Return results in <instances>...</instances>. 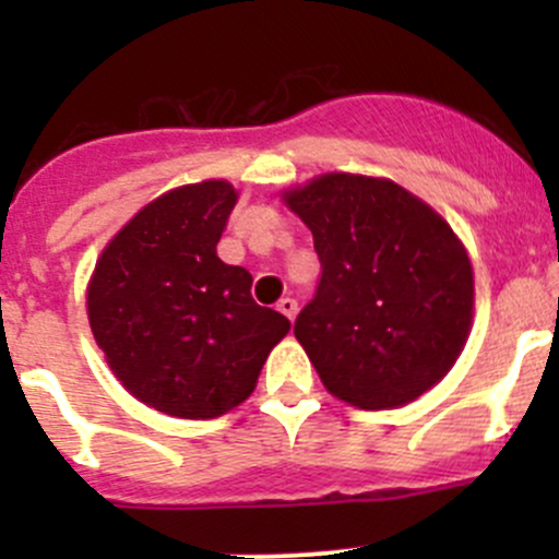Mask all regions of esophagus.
Masks as SVG:
<instances>
[{
  "label": "esophagus",
  "instance_id": "esophagus-1",
  "mask_svg": "<svg viewBox=\"0 0 559 559\" xmlns=\"http://www.w3.org/2000/svg\"><path fill=\"white\" fill-rule=\"evenodd\" d=\"M297 308H300V306H297V300H292V297H284V300L278 302V311L284 313L289 321L297 316Z\"/></svg>",
  "mask_w": 559,
  "mask_h": 559
}]
</instances>
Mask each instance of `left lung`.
Listing matches in <instances>:
<instances>
[{"instance_id": "1", "label": "left lung", "mask_w": 559, "mask_h": 559, "mask_svg": "<svg viewBox=\"0 0 559 559\" xmlns=\"http://www.w3.org/2000/svg\"><path fill=\"white\" fill-rule=\"evenodd\" d=\"M321 264L295 321L321 384L368 411L419 397L452 370L473 319V270L452 227L403 186L330 173L286 194Z\"/></svg>"}]
</instances>
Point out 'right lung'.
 Listing matches in <instances>:
<instances>
[{"label": "right lung", "instance_id": "1", "mask_svg": "<svg viewBox=\"0 0 559 559\" xmlns=\"http://www.w3.org/2000/svg\"><path fill=\"white\" fill-rule=\"evenodd\" d=\"M238 194L227 180L180 186L145 205L99 257L88 321L138 400L213 419L253 392L289 319L251 297V273L218 259Z\"/></svg>", "mask_w": 559, "mask_h": 559}]
</instances>
